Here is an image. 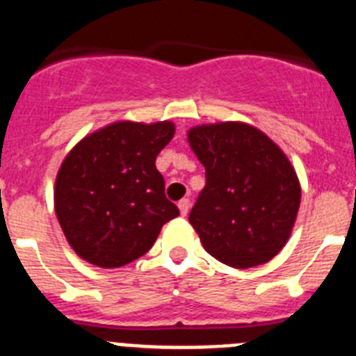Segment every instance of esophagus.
Returning <instances> with one entry per match:
<instances>
[{
  "label": "esophagus",
  "mask_w": 356,
  "mask_h": 356,
  "mask_svg": "<svg viewBox=\"0 0 356 356\" xmlns=\"http://www.w3.org/2000/svg\"><path fill=\"white\" fill-rule=\"evenodd\" d=\"M179 211H181L182 216H186L188 211H190V199H182L179 200Z\"/></svg>",
  "instance_id": "34e87169"
}]
</instances>
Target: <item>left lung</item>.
I'll use <instances>...</instances> for the list:
<instances>
[{"mask_svg": "<svg viewBox=\"0 0 356 356\" xmlns=\"http://www.w3.org/2000/svg\"><path fill=\"white\" fill-rule=\"evenodd\" d=\"M188 143L206 168L188 218L204 249L234 268L267 264L285 247L301 204L289 157L242 122L193 127Z\"/></svg>", "mask_w": 356, "mask_h": 356, "instance_id": "8db88e82", "label": "left lung"}]
</instances>
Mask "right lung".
I'll list each match as a JSON object with an SVG mask.
<instances>
[{
    "instance_id": "1",
    "label": "right lung",
    "mask_w": 356,
    "mask_h": 356,
    "mask_svg": "<svg viewBox=\"0 0 356 356\" xmlns=\"http://www.w3.org/2000/svg\"><path fill=\"white\" fill-rule=\"evenodd\" d=\"M174 134L172 122H116L86 136L64 157L55 213L80 258L104 268L131 264L179 215L156 168Z\"/></svg>"
}]
</instances>
